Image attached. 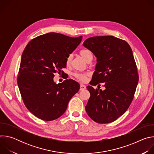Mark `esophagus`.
I'll use <instances>...</instances> for the list:
<instances>
[{
	"instance_id": "obj_1",
	"label": "esophagus",
	"mask_w": 154,
	"mask_h": 154,
	"mask_svg": "<svg viewBox=\"0 0 154 154\" xmlns=\"http://www.w3.org/2000/svg\"><path fill=\"white\" fill-rule=\"evenodd\" d=\"M86 88L85 85H84L83 84L80 85V91H83V90H86Z\"/></svg>"
}]
</instances>
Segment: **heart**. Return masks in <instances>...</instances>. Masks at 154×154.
<instances>
[{
	"label": "heart",
	"mask_w": 154,
	"mask_h": 154,
	"mask_svg": "<svg viewBox=\"0 0 154 154\" xmlns=\"http://www.w3.org/2000/svg\"><path fill=\"white\" fill-rule=\"evenodd\" d=\"M80 55L86 61H88L90 60L93 59V54L92 53V52L87 49H82L80 52H79ZM72 60V54H69L67 58H66V64L68 66L70 65L71 63ZM90 75V74L88 72H76L74 74V76L79 81L82 82H85L87 80V78Z\"/></svg>",
	"instance_id": "b5f03b06"
}]
</instances>
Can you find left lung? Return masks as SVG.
Segmentation results:
<instances>
[{"instance_id":"left-lung-1","label":"left lung","mask_w":154,"mask_h":154,"mask_svg":"<svg viewBox=\"0 0 154 154\" xmlns=\"http://www.w3.org/2000/svg\"><path fill=\"white\" fill-rule=\"evenodd\" d=\"M83 46L97 57L90 84L96 86L104 82L105 88L102 91L91 86L86 87L90 97L85 106L86 112L97 123L113 122L128 108L138 83L132 51L125 41L113 36L91 37Z\"/></svg>"}]
</instances>
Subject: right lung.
<instances>
[{
    "mask_svg": "<svg viewBox=\"0 0 154 154\" xmlns=\"http://www.w3.org/2000/svg\"><path fill=\"white\" fill-rule=\"evenodd\" d=\"M82 36L72 38L48 33L32 39L22 55L17 85L27 108L38 118L51 121L66 110L80 89L72 79L57 85L54 74L66 67V58L80 45Z\"/></svg>",
    "mask_w": 154,
    "mask_h": 154,
    "instance_id": "obj_1",
    "label": "right lung"
}]
</instances>
